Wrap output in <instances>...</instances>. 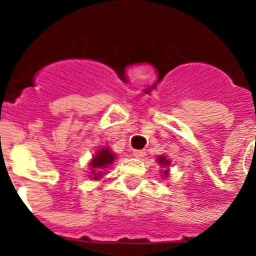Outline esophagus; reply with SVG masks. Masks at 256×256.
Instances as JSON below:
<instances>
[{
  "label": "esophagus",
  "mask_w": 256,
  "mask_h": 256,
  "mask_svg": "<svg viewBox=\"0 0 256 256\" xmlns=\"http://www.w3.org/2000/svg\"><path fill=\"white\" fill-rule=\"evenodd\" d=\"M133 156H134V158H138V159H141V158L146 156V151L144 150H133Z\"/></svg>",
  "instance_id": "obj_1"
}]
</instances>
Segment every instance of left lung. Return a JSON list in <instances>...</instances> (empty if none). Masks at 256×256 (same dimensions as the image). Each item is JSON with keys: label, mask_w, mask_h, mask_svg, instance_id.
I'll return each instance as SVG.
<instances>
[{"label": "left lung", "mask_w": 256, "mask_h": 256, "mask_svg": "<svg viewBox=\"0 0 256 256\" xmlns=\"http://www.w3.org/2000/svg\"><path fill=\"white\" fill-rule=\"evenodd\" d=\"M158 162L162 165H165V166H166V165H169V160L165 159V156H160L159 159H158ZM166 173H168V170H164L165 176H166Z\"/></svg>", "instance_id": "1"}]
</instances>
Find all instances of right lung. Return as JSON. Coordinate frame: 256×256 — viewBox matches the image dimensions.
Listing matches in <instances>:
<instances>
[{
	"instance_id": "add662e5",
	"label": "right lung",
	"mask_w": 256,
	"mask_h": 256,
	"mask_svg": "<svg viewBox=\"0 0 256 256\" xmlns=\"http://www.w3.org/2000/svg\"><path fill=\"white\" fill-rule=\"evenodd\" d=\"M114 154L110 152L108 148H101V150L96 154V156H94V160H92L91 162V166L92 169H94L91 174H94V180L100 178L102 169L108 168V165L114 162Z\"/></svg>"
}]
</instances>
